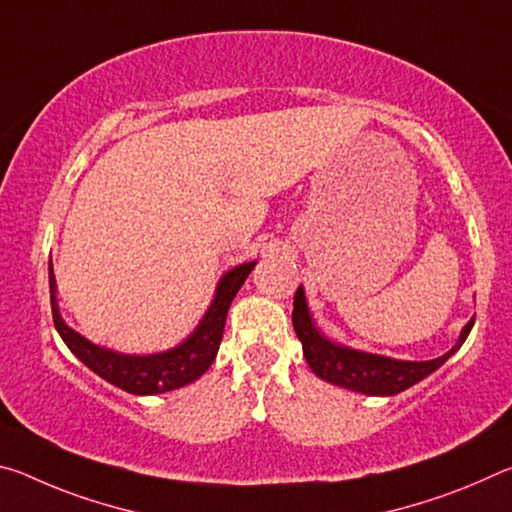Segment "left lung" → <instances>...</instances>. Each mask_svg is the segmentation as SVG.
<instances>
[{
  "label": "left lung",
  "mask_w": 512,
  "mask_h": 512,
  "mask_svg": "<svg viewBox=\"0 0 512 512\" xmlns=\"http://www.w3.org/2000/svg\"><path fill=\"white\" fill-rule=\"evenodd\" d=\"M293 329L302 343V352L314 375L329 381L334 386H343L348 391L363 395H397L418 384L424 377H429L433 370H438L452 354L465 343L467 334L474 325V318L463 327L456 345L443 357L431 361H400L381 354H370L361 350L345 348L334 341H329L325 334H320L314 318L309 314L307 298L302 287H298L293 296Z\"/></svg>",
  "instance_id": "8db88e82"
}]
</instances>
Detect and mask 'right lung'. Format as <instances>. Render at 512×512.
<instances>
[{
	"instance_id": "obj_1",
	"label": "right lung",
	"mask_w": 512,
	"mask_h": 512,
	"mask_svg": "<svg viewBox=\"0 0 512 512\" xmlns=\"http://www.w3.org/2000/svg\"><path fill=\"white\" fill-rule=\"evenodd\" d=\"M255 264L257 262L239 264L221 277L219 284H216L210 309L205 311V316L194 332L176 348L155 354H121L88 341L65 323L58 311L56 277L49 262V293L54 325L60 339L65 341L76 359H81L92 372H97L101 379L110 381L112 386L121 388V391L133 395H158L176 391V388L192 384V381L205 375V370L212 366L223 339L225 316H228L232 300H235L237 291L246 282Z\"/></svg>"
}]
</instances>
